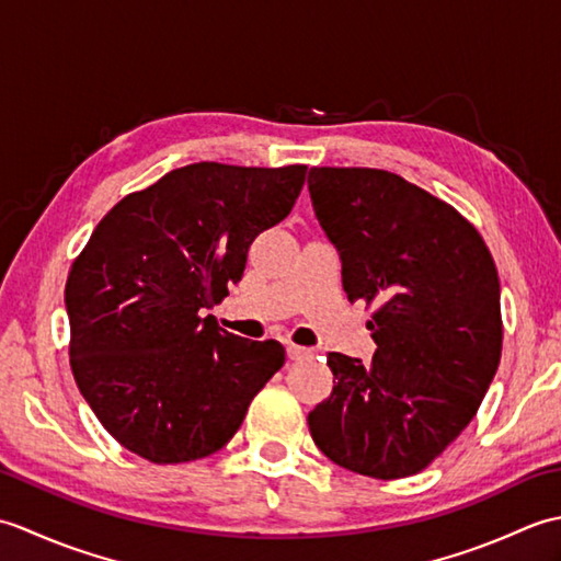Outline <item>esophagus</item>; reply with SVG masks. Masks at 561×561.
<instances>
[{
  "instance_id": "obj_1",
  "label": "esophagus",
  "mask_w": 561,
  "mask_h": 561,
  "mask_svg": "<svg viewBox=\"0 0 561 561\" xmlns=\"http://www.w3.org/2000/svg\"><path fill=\"white\" fill-rule=\"evenodd\" d=\"M287 354H289V359L291 362H304V359H308V356H311V350L308 347H301V344H289L287 347Z\"/></svg>"
}]
</instances>
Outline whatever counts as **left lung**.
Segmentation results:
<instances>
[{
  "mask_svg": "<svg viewBox=\"0 0 561 561\" xmlns=\"http://www.w3.org/2000/svg\"><path fill=\"white\" fill-rule=\"evenodd\" d=\"M316 217L340 250L347 299L376 304L374 359L328 354L330 398L308 412L340 468L400 480L428 468L478 414L502 359L499 274L480 231L380 169H311Z\"/></svg>",
  "mask_w": 561,
  "mask_h": 561,
  "instance_id": "1",
  "label": "left lung"
}]
</instances>
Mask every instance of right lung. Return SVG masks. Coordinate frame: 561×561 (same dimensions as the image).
Returning <instances> with one entry per match:
<instances>
[{"label":"right lung","mask_w":561,"mask_h":561,"mask_svg":"<svg viewBox=\"0 0 561 561\" xmlns=\"http://www.w3.org/2000/svg\"><path fill=\"white\" fill-rule=\"evenodd\" d=\"M308 165L199 161L123 197L71 262L69 364L105 432L157 465L207 458L284 366L202 318L229 296L255 238L287 219Z\"/></svg>","instance_id":"1"}]
</instances>
